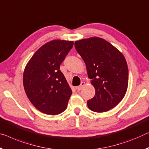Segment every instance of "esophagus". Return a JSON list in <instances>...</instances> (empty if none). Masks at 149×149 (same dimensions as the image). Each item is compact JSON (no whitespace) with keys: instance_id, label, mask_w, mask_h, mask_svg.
I'll use <instances>...</instances> for the list:
<instances>
[{"instance_id":"1","label":"esophagus","mask_w":149,"mask_h":149,"mask_svg":"<svg viewBox=\"0 0 149 149\" xmlns=\"http://www.w3.org/2000/svg\"><path fill=\"white\" fill-rule=\"evenodd\" d=\"M84 86H85V82H81V85H80V86H77V87H76V89L77 91H80V90H81L82 89H83V87H84Z\"/></svg>"}]
</instances>
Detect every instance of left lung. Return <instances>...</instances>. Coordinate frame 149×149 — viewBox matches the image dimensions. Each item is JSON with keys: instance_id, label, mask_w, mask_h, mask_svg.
<instances>
[{"instance_id": "left-lung-1", "label": "left lung", "mask_w": 149, "mask_h": 149, "mask_svg": "<svg viewBox=\"0 0 149 149\" xmlns=\"http://www.w3.org/2000/svg\"><path fill=\"white\" fill-rule=\"evenodd\" d=\"M75 48L86 63L95 94L87 101L89 109L102 113L115 107L125 95L129 71L125 58L105 40L91 37L75 42Z\"/></svg>"}]
</instances>
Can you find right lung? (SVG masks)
Listing matches in <instances>:
<instances>
[{
  "label": "right lung",
  "instance_id": "1",
  "mask_svg": "<svg viewBox=\"0 0 149 149\" xmlns=\"http://www.w3.org/2000/svg\"><path fill=\"white\" fill-rule=\"evenodd\" d=\"M74 42L54 40L35 52L26 65L23 85L32 104L45 114L56 115L66 109L72 91L60 70Z\"/></svg>",
  "mask_w": 149,
  "mask_h": 149
}]
</instances>
